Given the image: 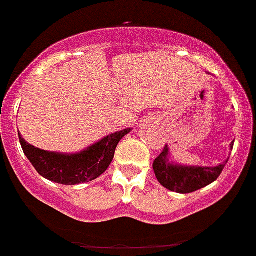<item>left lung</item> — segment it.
Segmentation results:
<instances>
[{
    "instance_id": "8db88e82",
    "label": "left lung",
    "mask_w": 256,
    "mask_h": 256,
    "mask_svg": "<svg viewBox=\"0 0 256 256\" xmlns=\"http://www.w3.org/2000/svg\"><path fill=\"white\" fill-rule=\"evenodd\" d=\"M232 148L234 142L230 144V150ZM227 162L228 159L216 166H187L173 164L169 162V148L165 144L162 152L154 162L152 168L159 183L166 190L178 194H191L218 180Z\"/></svg>"
}]
</instances>
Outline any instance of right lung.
I'll use <instances>...</instances> for the list:
<instances>
[{"label":"right lung","mask_w":256,"mask_h":256,"mask_svg":"<svg viewBox=\"0 0 256 256\" xmlns=\"http://www.w3.org/2000/svg\"><path fill=\"white\" fill-rule=\"evenodd\" d=\"M132 128L104 137L101 141L78 154H60L40 150L26 142L19 133L22 148L36 170L52 182L60 184H79L100 177L114 159L115 148Z\"/></svg>","instance_id":"obj_1"}]
</instances>
